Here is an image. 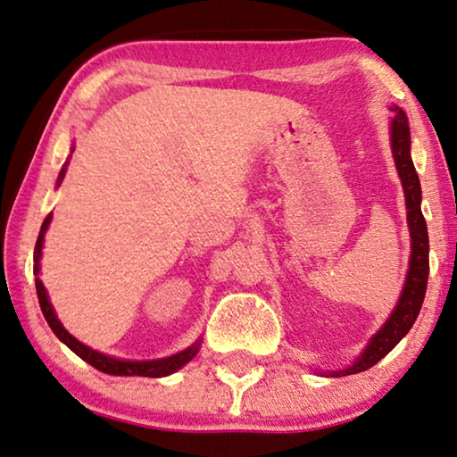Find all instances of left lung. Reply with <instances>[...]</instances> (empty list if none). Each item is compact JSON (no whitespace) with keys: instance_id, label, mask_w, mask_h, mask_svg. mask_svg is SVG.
Segmentation results:
<instances>
[{"instance_id":"left-lung-1","label":"left lung","mask_w":457,"mask_h":457,"mask_svg":"<svg viewBox=\"0 0 457 457\" xmlns=\"http://www.w3.org/2000/svg\"><path fill=\"white\" fill-rule=\"evenodd\" d=\"M392 111L394 117L390 120V147L400 182H403L404 188L406 221L408 229H411V261H408L406 281L403 294L398 297L396 308L387 316L384 326L370 338V343L361 351V355L349 367H345V370L318 371L320 376L326 378L353 376V373L370 370L378 361L384 359L408 335V330L412 328L425 299L428 278V231L423 211H420L423 193H420V180L411 158V129H408V119L403 108L392 106Z\"/></svg>"}]
</instances>
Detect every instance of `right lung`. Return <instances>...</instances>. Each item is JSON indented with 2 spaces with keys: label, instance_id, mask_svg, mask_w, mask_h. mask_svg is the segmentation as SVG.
<instances>
[{
  "label": "right lung",
  "instance_id": "obj_1",
  "mask_svg": "<svg viewBox=\"0 0 457 457\" xmlns=\"http://www.w3.org/2000/svg\"><path fill=\"white\" fill-rule=\"evenodd\" d=\"M73 152V147H71ZM67 163H70V158L63 163V168H61L59 172V179H57V187H61V182L65 179V172H67ZM51 217L53 215H46V220L43 221V226H40V234H38V240H37V246H34V275H37V294H38V303H40V310H43V316L46 322H49L51 330L54 332V337H57L61 343H65L70 349L76 353L78 357H81L86 361V363H90L92 367H96L98 371L102 373H108V376H141V378H166L170 373L179 371L185 367L190 359H193L196 353L201 349V338L193 343L190 346H187L185 351L176 353V355H170V357H163V359H147V361H133V359H119V357H112V355H104V353L100 351H94L90 346L79 343V340L70 335L63 328V324H61V320L57 318L53 310V303L49 302V294H46L43 281L38 278V272H40V256H43V244H45V234L46 229H49V223H51Z\"/></svg>",
  "mask_w": 457,
  "mask_h": 457
}]
</instances>
